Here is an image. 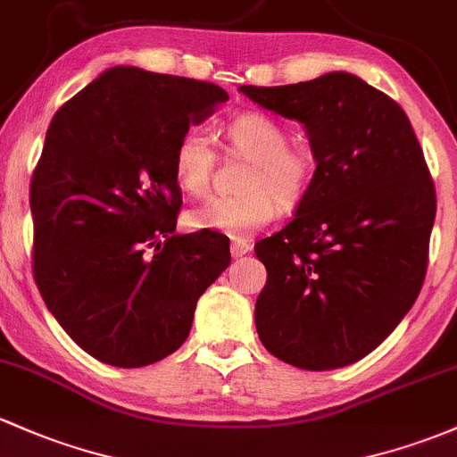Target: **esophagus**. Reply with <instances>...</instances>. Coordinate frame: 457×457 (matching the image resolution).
<instances>
[{
  "label": "esophagus",
  "mask_w": 457,
  "mask_h": 457,
  "mask_svg": "<svg viewBox=\"0 0 457 457\" xmlns=\"http://www.w3.org/2000/svg\"><path fill=\"white\" fill-rule=\"evenodd\" d=\"M250 248H253L250 239L237 237V239H233V242H230V254H233V257H242V254L250 253Z\"/></svg>",
  "instance_id": "1"
}]
</instances>
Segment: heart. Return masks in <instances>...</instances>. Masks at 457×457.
<instances>
[{"instance_id":"obj_1","label":"heart","mask_w":457,"mask_h":457,"mask_svg":"<svg viewBox=\"0 0 457 457\" xmlns=\"http://www.w3.org/2000/svg\"><path fill=\"white\" fill-rule=\"evenodd\" d=\"M235 154L248 159L239 180V194L211 198L189 213V224L228 237H246L283 209L303 200L313 174V156L305 145L289 144L286 126L266 112H244L227 126ZM215 168V150L203 129H187L171 154L176 183L191 195L209 191Z\"/></svg>"}]
</instances>
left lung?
I'll use <instances>...</instances> for the list:
<instances>
[{
  "label": "left lung",
  "instance_id": "1",
  "mask_svg": "<svg viewBox=\"0 0 457 457\" xmlns=\"http://www.w3.org/2000/svg\"><path fill=\"white\" fill-rule=\"evenodd\" d=\"M239 91L301 121L318 163L292 222L254 246L268 270L259 340L305 370L355 364L425 281L436 189L419 139L392 97L346 71Z\"/></svg>",
  "mask_w": 457,
  "mask_h": 457
}]
</instances>
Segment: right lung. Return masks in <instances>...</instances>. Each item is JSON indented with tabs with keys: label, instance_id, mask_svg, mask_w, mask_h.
Returning <instances> with one entry per match:
<instances>
[{
	"label": "right lung",
	"instance_id": "obj_1",
	"mask_svg": "<svg viewBox=\"0 0 457 457\" xmlns=\"http://www.w3.org/2000/svg\"><path fill=\"white\" fill-rule=\"evenodd\" d=\"M228 93L112 67L54 115L32 174L34 281L82 351L154 364L189 336L195 303L230 263L224 235H176L179 137Z\"/></svg>",
	"mask_w": 457,
	"mask_h": 457
}]
</instances>
